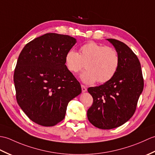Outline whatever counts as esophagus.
I'll return each mask as SVG.
<instances>
[{
    "label": "esophagus",
    "mask_w": 155,
    "mask_h": 155,
    "mask_svg": "<svg viewBox=\"0 0 155 155\" xmlns=\"http://www.w3.org/2000/svg\"><path fill=\"white\" fill-rule=\"evenodd\" d=\"M81 88H82V91H83V93H84V92H86L87 91L86 87L83 84H81Z\"/></svg>",
    "instance_id": "esophagus-1"
}]
</instances>
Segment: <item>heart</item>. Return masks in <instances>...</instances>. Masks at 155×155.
<instances>
[{"label":"heart","mask_w":155,"mask_h":155,"mask_svg":"<svg viewBox=\"0 0 155 155\" xmlns=\"http://www.w3.org/2000/svg\"><path fill=\"white\" fill-rule=\"evenodd\" d=\"M119 55L114 48L104 47L91 41L81 46L79 53L71 50L65 55V64L72 73H78L83 68L87 71L81 74L83 83H105L116 74L119 66Z\"/></svg>","instance_id":"heart-1"}]
</instances>
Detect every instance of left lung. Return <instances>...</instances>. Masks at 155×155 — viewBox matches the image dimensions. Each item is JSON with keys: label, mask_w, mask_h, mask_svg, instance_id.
<instances>
[{"label": "left lung", "mask_w": 155, "mask_h": 155, "mask_svg": "<svg viewBox=\"0 0 155 155\" xmlns=\"http://www.w3.org/2000/svg\"><path fill=\"white\" fill-rule=\"evenodd\" d=\"M119 55L116 74L107 83L89 87L93 103L87 111L90 123L101 129L121 126L133 117L144 87L140 63L137 55L124 42L107 38Z\"/></svg>", "instance_id": "1"}]
</instances>
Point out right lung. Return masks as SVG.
<instances>
[{
	"label": "right lung",
	"mask_w": 155,
	"mask_h": 155,
	"mask_svg": "<svg viewBox=\"0 0 155 155\" xmlns=\"http://www.w3.org/2000/svg\"><path fill=\"white\" fill-rule=\"evenodd\" d=\"M77 42L68 35L47 33L25 46L14 72L16 101L34 123L54 126L64 119L70 101L81 87L65 64Z\"/></svg>",
	"instance_id": "1"
}]
</instances>
